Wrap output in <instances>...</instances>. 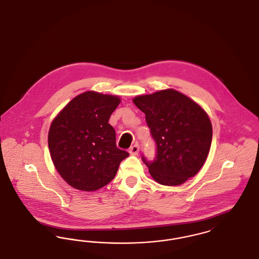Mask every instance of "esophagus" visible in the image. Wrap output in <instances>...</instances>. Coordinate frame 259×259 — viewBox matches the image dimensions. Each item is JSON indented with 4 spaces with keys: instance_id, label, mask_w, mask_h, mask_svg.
Returning <instances> with one entry per match:
<instances>
[{
    "instance_id": "34e87169",
    "label": "esophagus",
    "mask_w": 259,
    "mask_h": 259,
    "mask_svg": "<svg viewBox=\"0 0 259 259\" xmlns=\"http://www.w3.org/2000/svg\"><path fill=\"white\" fill-rule=\"evenodd\" d=\"M139 150H140V148H139V146L136 144L133 147L130 148V149H129V153H130L131 155H137L138 152H139Z\"/></svg>"
}]
</instances>
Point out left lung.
I'll return each instance as SVG.
<instances>
[{
    "label": "left lung",
    "mask_w": 259,
    "mask_h": 259,
    "mask_svg": "<svg viewBox=\"0 0 259 259\" xmlns=\"http://www.w3.org/2000/svg\"><path fill=\"white\" fill-rule=\"evenodd\" d=\"M133 102L145 112L157 146L154 161L143 156L150 176L162 185L185 184L200 171L209 154L212 127L208 113L172 88L136 96Z\"/></svg>",
    "instance_id": "8db88e82"
}]
</instances>
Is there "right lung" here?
<instances>
[{
    "label": "right lung",
    "instance_id": "obj_1",
    "mask_svg": "<svg viewBox=\"0 0 259 259\" xmlns=\"http://www.w3.org/2000/svg\"><path fill=\"white\" fill-rule=\"evenodd\" d=\"M121 99L87 91L72 99L50 124L51 160L62 179L75 189L95 191L115 177L129 153L116 147L109 119Z\"/></svg>",
    "mask_w": 259,
    "mask_h": 259
}]
</instances>
